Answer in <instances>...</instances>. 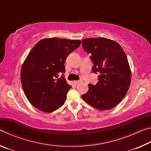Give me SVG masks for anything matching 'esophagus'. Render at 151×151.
<instances>
[{"mask_svg": "<svg viewBox=\"0 0 151 151\" xmlns=\"http://www.w3.org/2000/svg\"><path fill=\"white\" fill-rule=\"evenodd\" d=\"M81 82H82V81H74V83L76 84V85H77V84L81 83Z\"/></svg>", "mask_w": 151, "mask_h": 151, "instance_id": "34e87169", "label": "esophagus"}]
</instances>
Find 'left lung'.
Listing matches in <instances>:
<instances>
[{
	"label": "left lung",
	"mask_w": 151,
	"mask_h": 151,
	"mask_svg": "<svg viewBox=\"0 0 151 151\" xmlns=\"http://www.w3.org/2000/svg\"><path fill=\"white\" fill-rule=\"evenodd\" d=\"M82 45L92 55L93 72L101 73L96 85H88L82 98L100 111L111 109L123 99L131 85V70L126 54L119 43L106 38L85 39Z\"/></svg>",
	"instance_id": "left-lung-1"
}]
</instances>
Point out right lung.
Here are the masks:
<instances>
[{"label": "right lung", "instance_id": "add662e5", "mask_svg": "<svg viewBox=\"0 0 151 151\" xmlns=\"http://www.w3.org/2000/svg\"><path fill=\"white\" fill-rule=\"evenodd\" d=\"M80 40L43 39L35 45L20 70L22 88L35 108L51 112L62 106L71 88L63 76L66 57L80 46Z\"/></svg>", "mask_w": 151, "mask_h": 151}]
</instances>
